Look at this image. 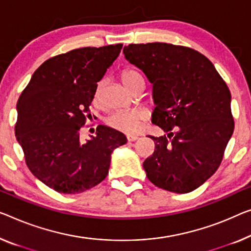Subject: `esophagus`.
Masks as SVG:
<instances>
[{
  "mask_svg": "<svg viewBox=\"0 0 251 251\" xmlns=\"http://www.w3.org/2000/svg\"><path fill=\"white\" fill-rule=\"evenodd\" d=\"M127 141L128 142H134V141H136L137 138H138V136L137 135H127Z\"/></svg>",
  "mask_w": 251,
  "mask_h": 251,
  "instance_id": "esophagus-1",
  "label": "esophagus"
}]
</instances>
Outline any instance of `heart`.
Returning a JSON list of instances; mask_svg holds the SVG:
<instances>
[{"mask_svg": "<svg viewBox=\"0 0 251 251\" xmlns=\"http://www.w3.org/2000/svg\"><path fill=\"white\" fill-rule=\"evenodd\" d=\"M121 78L125 87L129 90L135 84V82L143 78L140 73L135 70H124L121 74ZM102 81L97 83L95 91H93V103L98 104L100 101V95H101ZM147 115L141 109H129V110H118L111 114L107 118V125L119 132H124L128 134L136 133L140 129L141 124L145 121Z\"/></svg>", "mask_w": 251, "mask_h": 251, "instance_id": "heart-1", "label": "heart"}]
</instances>
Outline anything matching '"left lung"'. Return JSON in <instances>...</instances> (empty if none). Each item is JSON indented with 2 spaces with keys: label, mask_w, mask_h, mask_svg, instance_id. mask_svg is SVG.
<instances>
[{
  "label": "left lung",
  "mask_w": 251,
  "mask_h": 251,
  "mask_svg": "<svg viewBox=\"0 0 251 251\" xmlns=\"http://www.w3.org/2000/svg\"><path fill=\"white\" fill-rule=\"evenodd\" d=\"M123 53L153 84L152 123L168 133L150 136L155 149L143 162L147 177L168 192H193L215 174L232 136L229 88L212 62L193 48L130 44Z\"/></svg>",
  "instance_id": "obj_1"
}]
</instances>
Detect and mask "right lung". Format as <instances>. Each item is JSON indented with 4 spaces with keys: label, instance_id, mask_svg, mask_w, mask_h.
<instances>
[{
    "label": "right lung",
    "instance_id": "right-lung-1",
    "mask_svg": "<svg viewBox=\"0 0 251 251\" xmlns=\"http://www.w3.org/2000/svg\"><path fill=\"white\" fill-rule=\"evenodd\" d=\"M123 45L83 47L45 61L19 97L16 135L25 164L45 185L80 194L107 177L111 152L124 134L99 125L84 143L81 128L91 117L93 91Z\"/></svg>",
    "mask_w": 251,
    "mask_h": 251
}]
</instances>
